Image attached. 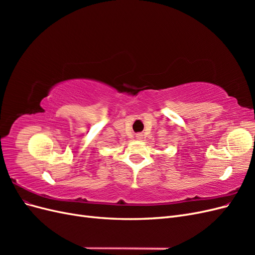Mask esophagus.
<instances>
[{
    "label": "esophagus",
    "mask_w": 255,
    "mask_h": 255,
    "mask_svg": "<svg viewBox=\"0 0 255 255\" xmlns=\"http://www.w3.org/2000/svg\"><path fill=\"white\" fill-rule=\"evenodd\" d=\"M136 137L138 138V139H140V138L142 137V135H140V134H138V135H136Z\"/></svg>",
    "instance_id": "1"
}]
</instances>
